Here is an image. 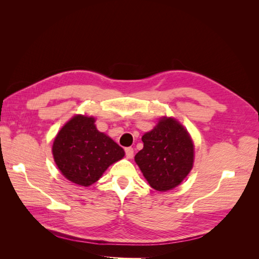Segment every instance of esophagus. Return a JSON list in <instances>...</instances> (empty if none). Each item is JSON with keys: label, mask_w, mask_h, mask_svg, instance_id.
<instances>
[{"label": "esophagus", "mask_w": 259, "mask_h": 259, "mask_svg": "<svg viewBox=\"0 0 259 259\" xmlns=\"http://www.w3.org/2000/svg\"><path fill=\"white\" fill-rule=\"evenodd\" d=\"M125 154H126V158L132 159L133 155H134V149L128 147V148H125Z\"/></svg>", "instance_id": "1"}]
</instances>
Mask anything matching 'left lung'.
I'll use <instances>...</instances> for the list:
<instances>
[{
    "label": "left lung",
    "mask_w": 259,
    "mask_h": 259,
    "mask_svg": "<svg viewBox=\"0 0 259 259\" xmlns=\"http://www.w3.org/2000/svg\"><path fill=\"white\" fill-rule=\"evenodd\" d=\"M142 140L144 148L135 155V161L153 189H173L190 173L193 143L187 130L173 117H162Z\"/></svg>",
    "instance_id": "obj_1"
}]
</instances>
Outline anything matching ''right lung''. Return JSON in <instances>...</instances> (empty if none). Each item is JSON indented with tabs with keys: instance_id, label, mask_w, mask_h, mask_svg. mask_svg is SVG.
<instances>
[{
	"instance_id": "1",
	"label": "right lung",
	"mask_w": 259,
	"mask_h": 259,
	"mask_svg": "<svg viewBox=\"0 0 259 259\" xmlns=\"http://www.w3.org/2000/svg\"><path fill=\"white\" fill-rule=\"evenodd\" d=\"M52 150L61 174L83 187L96 183L125 154L123 148L96 128L93 116L81 114L74 115L62 126Z\"/></svg>"
}]
</instances>
